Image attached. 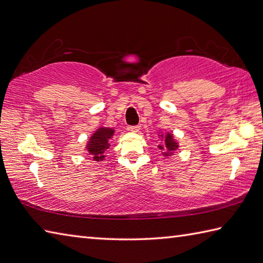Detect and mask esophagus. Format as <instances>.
Instances as JSON below:
<instances>
[{
	"label": "esophagus",
	"mask_w": 263,
	"mask_h": 263,
	"mask_svg": "<svg viewBox=\"0 0 263 263\" xmlns=\"http://www.w3.org/2000/svg\"><path fill=\"white\" fill-rule=\"evenodd\" d=\"M128 130H130L131 132L137 133L140 131V125H131V126H128Z\"/></svg>",
	"instance_id": "esophagus-1"
}]
</instances>
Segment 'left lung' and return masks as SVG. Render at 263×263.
<instances>
[{
    "mask_svg": "<svg viewBox=\"0 0 263 263\" xmlns=\"http://www.w3.org/2000/svg\"><path fill=\"white\" fill-rule=\"evenodd\" d=\"M165 147L170 150V152H173V150H175L177 148L176 143L173 141V138H172V135H167L166 138H165ZM160 149L163 147H159Z\"/></svg>",
    "mask_w": 263,
    "mask_h": 263,
    "instance_id": "1",
    "label": "left lung"
}]
</instances>
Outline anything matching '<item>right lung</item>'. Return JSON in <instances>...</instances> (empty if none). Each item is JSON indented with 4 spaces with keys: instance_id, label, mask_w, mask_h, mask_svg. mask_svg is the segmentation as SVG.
I'll use <instances>...</instances> for the list:
<instances>
[{
    "instance_id": "1",
    "label": "right lung",
    "mask_w": 263,
    "mask_h": 263,
    "mask_svg": "<svg viewBox=\"0 0 263 263\" xmlns=\"http://www.w3.org/2000/svg\"><path fill=\"white\" fill-rule=\"evenodd\" d=\"M113 133L114 131L111 128L102 127L92 135L87 149L93 155L95 160H102L104 158V153L109 147L108 139L113 136Z\"/></svg>"
}]
</instances>
